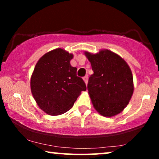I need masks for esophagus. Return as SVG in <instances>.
Returning <instances> with one entry per match:
<instances>
[{
  "instance_id": "obj_1",
  "label": "esophagus",
  "mask_w": 159,
  "mask_h": 159,
  "mask_svg": "<svg viewBox=\"0 0 159 159\" xmlns=\"http://www.w3.org/2000/svg\"><path fill=\"white\" fill-rule=\"evenodd\" d=\"M83 80H84V81H85V84L87 85L88 81V75H87V76H85L83 77Z\"/></svg>"
}]
</instances>
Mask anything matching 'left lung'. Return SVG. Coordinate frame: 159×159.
Listing matches in <instances>:
<instances>
[{
  "label": "left lung",
  "instance_id": "obj_1",
  "mask_svg": "<svg viewBox=\"0 0 159 159\" xmlns=\"http://www.w3.org/2000/svg\"><path fill=\"white\" fill-rule=\"evenodd\" d=\"M93 74L88 90L95 109L101 115L111 117L121 112L133 93L131 70L124 60L108 50L99 53L85 52Z\"/></svg>",
  "mask_w": 159,
  "mask_h": 159
}]
</instances>
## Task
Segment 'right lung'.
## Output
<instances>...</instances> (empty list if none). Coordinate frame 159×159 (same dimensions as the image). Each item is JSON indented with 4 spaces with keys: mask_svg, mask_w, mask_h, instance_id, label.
I'll list each match as a JSON object with an SVG mask.
<instances>
[{
    "mask_svg": "<svg viewBox=\"0 0 159 159\" xmlns=\"http://www.w3.org/2000/svg\"><path fill=\"white\" fill-rule=\"evenodd\" d=\"M73 55L61 48L53 50L38 61L31 79L34 98L43 111L62 114L73 107L81 91L86 90L76 67L70 64Z\"/></svg>",
    "mask_w": 159,
    "mask_h": 159,
    "instance_id": "right-lung-1",
    "label": "right lung"
}]
</instances>
